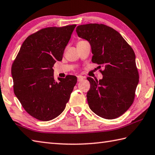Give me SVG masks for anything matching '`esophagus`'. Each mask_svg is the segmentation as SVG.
<instances>
[{"label":"esophagus","instance_id":"esophagus-1","mask_svg":"<svg viewBox=\"0 0 155 155\" xmlns=\"http://www.w3.org/2000/svg\"><path fill=\"white\" fill-rule=\"evenodd\" d=\"M83 79H84V78H83V76H78V77H77L78 82H81V81H83Z\"/></svg>","mask_w":155,"mask_h":155}]
</instances>
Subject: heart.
<instances>
[{
  "label": "heart",
  "instance_id": "heart-1",
  "mask_svg": "<svg viewBox=\"0 0 155 155\" xmlns=\"http://www.w3.org/2000/svg\"><path fill=\"white\" fill-rule=\"evenodd\" d=\"M83 41V40H80V41Z\"/></svg>",
  "mask_w": 155,
  "mask_h": 155
}]
</instances>
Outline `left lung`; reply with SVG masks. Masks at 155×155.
Returning a JSON list of instances; mask_svg holds the SVG:
<instances>
[{"mask_svg": "<svg viewBox=\"0 0 155 155\" xmlns=\"http://www.w3.org/2000/svg\"><path fill=\"white\" fill-rule=\"evenodd\" d=\"M78 37L85 39L91 46V61L103 66L101 80L88 77L91 88L87 101L91 110L107 120L116 119L132 105L135 98L139 74L135 54L119 32L102 23L78 25Z\"/></svg>", "mask_w": 155, "mask_h": 155, "instance_id": "8db88e82", "label": "left lung"}]
</instances>
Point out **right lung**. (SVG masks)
Listing matches in <instances>:
<instances>
[{
	"mask_svg": "<svg viewBox=\"0 0 155 155\" xmlns=\"http://www.w3.org/2000/svg\"><path fill=\"white\" fill-rule=\"evenodd\" d=\"M76 25L50 27L29 35L12 64L14 93L27 113L49 121L64 110L77 78H54L52 67L61 61Z\"/></svg>",
	"mask_w": 155,
	"mask_h": 155,
	"instance_id": "add662e5",
	"label": "right lung"
}]
</instances>
